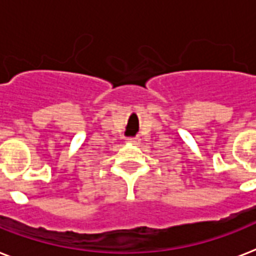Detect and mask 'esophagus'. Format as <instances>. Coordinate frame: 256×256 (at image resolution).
Here are the masks:
<instances>
[{
	"instance_id": "obj_1",
	"label": "esophagus",
	"mask_w": 256,
	"mask_h": 256,
	"mask_svg": "<svg viewBox=\"0 0 256 256\" xmlns=\"http://www.w3.org/2000/svg\"><path fill=\"white\" fill-rule=\"evenodd\" d=\"M126 142L130 143V144H138L139 138H138V136H134V138H128V139H126Z\"/></svg>"
}]
</instances>
